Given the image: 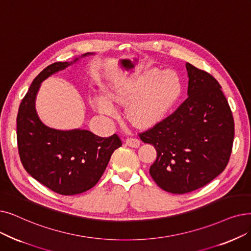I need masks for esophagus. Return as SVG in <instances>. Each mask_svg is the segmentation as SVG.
<instances>
[{
    "label": "esophagus",
    "instance_id": "34e87169",
    "mask_svg": "<svg viewBox=\"0 0 251 251\" xmlns=\"http://www.w3.org/2000/svg\"><path fill=\"white\" fill-rule=\"evenodd\" d=\"M125 143L128 147H131V148H138L140 146V141L136 138H127L125 140Z\"/></svg>",
    "mask_w": 251,
    "mask_h": 251
}]
</instances>
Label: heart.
<instances>
[{"label": "heart", "instance_id": "1", "mask_svg": "<svg viewBox=\"0 0 251 251\" xmlns=\"http://www.w3.org/2000/svg\"><path fill=\"white\" fill-rule=\"evenodd\" d=\"M181 82L173 71L146 70L117 80L103 89L101 95L90 97L93 110L100 115L114 117L115 106H126L128 119L134 125L149 127L163 119L176 101Z\"/></svg>", "mask_w": 251, "mask_h": 251}]
</instances>
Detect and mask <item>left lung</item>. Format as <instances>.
Listing matches in <instances>:
<instances>
[{
  "label": "left lung",
  "mask_w": 251,
  "mask_h": 251,
  "mask_svg": "<svg viewBox=\"0 0 251 251\" xmlns=\"http://www.w3.org/2000/svg\"><path fill=\"white\" fill-rule=\"evenodd\" d=\"M188 99L172 115L139 137L157 151L150 174L172 194L204 187L230 159L234 119L222 87L212 75L187 62Z\"/></svg>",
  "instance_id": "8db88e82"
}]
</instances>
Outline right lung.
Instances as JSON below:
<instances>
[{"label": "right lung", "mask_w": 251, "mask_h": 251, "mask_svg": "<svg viewBox=\"0 0 251 251\" xmlns=\"http://www.w3.org/2000/svg\"><path fill=\"white\" fill-rule=\"evenodd\" d=\"M93 54L88 52L71 62L48 65L32 81L17 114V145L21 163L29 176L60 195H77L93 188L114 151L122 146L117 134L104 138L86 129L48 127L36 111L37 94L43 81Z\"/></svg>", "instance_id": "obj_1"}]
</instances>
